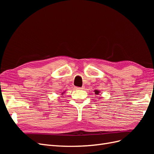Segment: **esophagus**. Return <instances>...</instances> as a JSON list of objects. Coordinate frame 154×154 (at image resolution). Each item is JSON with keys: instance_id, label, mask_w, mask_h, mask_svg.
<instances>
[{"instance_id": "1", "label": "esophagus", "mask_w": 154, "mask_h": 154, "mask_svg": "<svg viewBox=\"0 0 154 154\" xmlns=\"http://www.w3.org/2000/svg\"><path fill=\"white\" fill-rule=\"evenodd\" d=\"M74 88H75V89L80 90V89H83V87H74Z\"/></svg>"}]
</instances>
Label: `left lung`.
Returning a JSON list of instances; mask_svg holds the SVG:
<instances>
[{"label": "left lung", "instance_id": "left-lung-1", "mask_svg": "<svg viewBox=\"0 0 154 154\" xmlns=\"http://www.w3.org/2000/svg\"><path fill=\"white\" fill-rule=\"evenodd\" d=\"M100 93V91H95V94H98Z\"/></svg>", "mask_w": 154, "mask_h": 154}]
</instances>
